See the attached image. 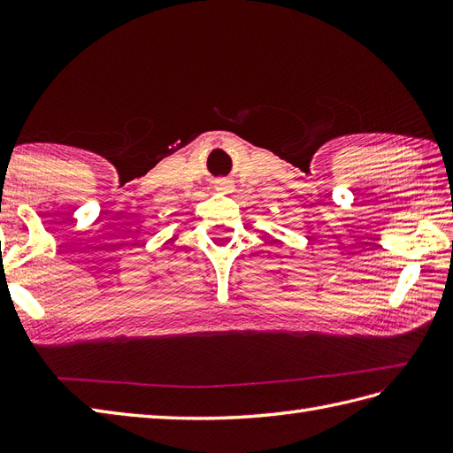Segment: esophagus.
<instances>
[{"label":"esophagus","mask_w":453,"mask_h":453,"mask_svg":"<svg viewBox=\"0 0 453 453\" xmlns=\"http://www.w3.org/2000/svg\"><path fill=\"white\" fill-rule=\"evenodd\" d=\"M229 188H232V185H229L227 180H219V182H218V190H226V192H227Z\"/></svg>","instance_id":"1"}]
</instances>
